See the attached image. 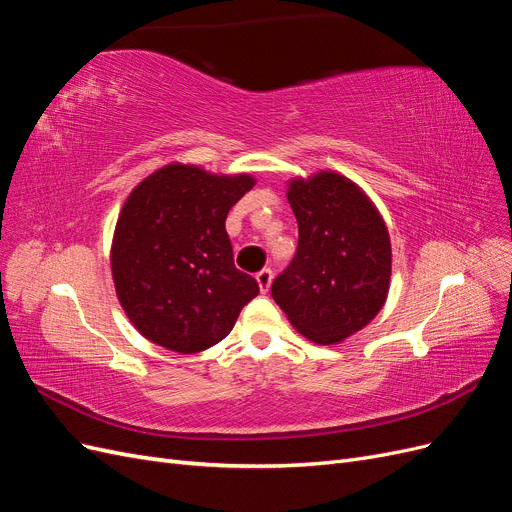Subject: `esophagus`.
<instances>
[{"label":"esophagus","mask_w":512,"mask_h":512,"mask_svg":"<svg viewBox=\"0 0 512 512\" xmlns=\"http://www.w3.org/2000/svg\"><path fill=\"white\" fill-rule=\"evenodd\" d=\"M256 282L260 286V292H267L271 282H273V271L271 269H262L256 273Z\"/></svg>","instance_id":"esophagus-1"}]
</instances>
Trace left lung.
<instances>
[{"label":"left lung","mask_w":512,"mask_h":512,"mask_svg":"<svg viewBox=\"0 0 512 512\" xmlns=\"http://www.w3.org/2000/svg\"><path fill=\"white\" fill-rule=\"evenodd\" d=\"M286 198L299 247L271 294L309 342L339 344L367 327L389 297V230L371 198L335 170L290 179Z\"/></svg>","instance_id":"8db88e82"}]
</instances>
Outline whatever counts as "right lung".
<instances>
[{
  "label": "right lung",
  "instance_id": "obj_1",
  "mask_svg": "<svg viewBox=\"0 0 512 512\" xmlns=\"http://www.w3.org/2000/svg\"><path fill=\"white\" fill-rule=\"evenodd\" d=\"M254 185L247 173L170 162L130 192L113 232L111 271L123 312L149 342L203 352L256 297L258 284L235 267L226 232L230 207Z\"/></svg>",
  "mask_w": 512,
  "mask_h": 512
}]
</instances>
